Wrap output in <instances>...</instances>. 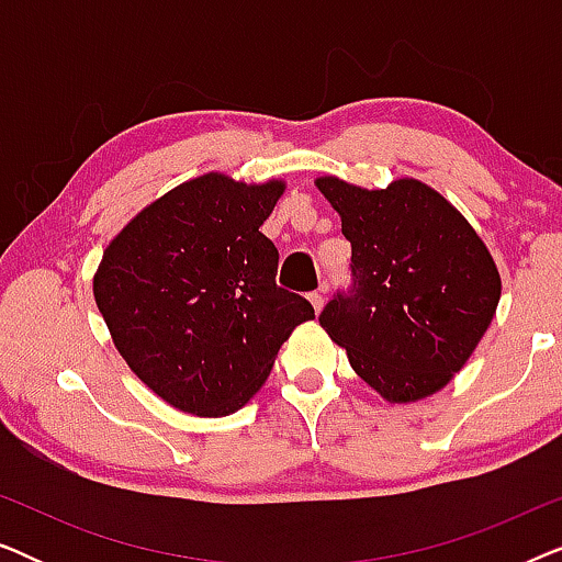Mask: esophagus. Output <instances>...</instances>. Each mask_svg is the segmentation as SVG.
Listing matches in <instances>:
<instances>
[{"instance_id":"34e87169","label":"esophagus","mask_w":562,"mask_h":562,"mask_svg":"<svg viewBox=\"0 0 562 562\" xmlns=\"http://www.w3.org/2000/svg\"><path fill=\"white\" fill-rule=\"evenodd\" d=\"M310 302H312V306H314V312H319L322 306H325V286H322L319 291H312Z\"/></svg>"}]
</instances>
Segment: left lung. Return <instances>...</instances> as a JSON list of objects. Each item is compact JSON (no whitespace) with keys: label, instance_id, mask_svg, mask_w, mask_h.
<instances>
[{"label":"left lung","instance_id":"8db88e82","mask_svg":"<svg viewBox=\"0 0 562 562\" xmlns=\"http://www.w3.org/2000/svg\"><path fill=\"white\" fill-rule=\"evenodd\" d=\"M317 187L342 220L350 281L319 325L389 402L435 394L471 358L494 319L502 279L475 229L425 183L366 191L340 179Z\"/></svg>","mask_w":562,"mask_h":562}]
</instances>
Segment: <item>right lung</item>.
I'll return each instance as SVG.
<instances>
[{"label":"right lung","instance_id":"1","mask_svg":"<svg viewBox=\"0 0 562 562\" xmlns=\"http://www.w3.org/2000/svg\"><path fill=\"white\" fill-rule=\"evenodd\" d=\"M283 183L206 173L143 210L106 248L94 299L120 356L176 409L225 417L260 389L314 306L276 283L260 233Z\"/></svg>","mask_w":562,"mask_h":562}]
</instances>
